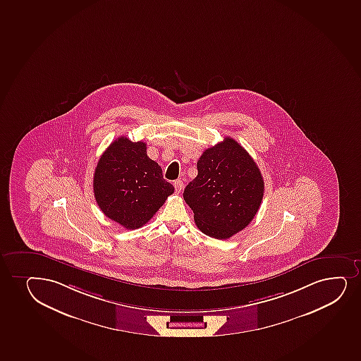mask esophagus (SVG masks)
<instances>
[{
  "instance_id": "1",
  "label": "esophagus",
  "mask_w": 361,
  "mask_h": 361,
  "mask_svg": "<svg viewBox=\"0 0 361 361\" xmlns=\"http://www.w3.org/2000/svg\"><path fill=\"white\" fill-rule=\"evenodd\" d=\"M173 185L174 189H176V192H178L179 194V192L182 191L183 185H184V184H183L182 179H177V180H174Z\"/></svg>"
}]
</instances>
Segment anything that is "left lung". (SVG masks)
<instances>
[{"label": "left lung", "instance_id": "1", "mask_svg": "<svg viewBox=\"0 0 361 361\" xmlns=\"http://www.w3.org/2000/svg\"><path fill=\"white\" fill-rule=\"evenodd\" d=\"M197 171L183 192L197 228L218 240L242 231L257 214L264 196L257 162L238 142L225 137L203 152Z\"/></svg>", "mask_w": 361, "mask_h": 361}]
</instances>
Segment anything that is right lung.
I'll return each mask as SVG.
<instances>
[{"mask_svg":"<svg viewBox=\"0 0 361 361\" xmlns=\"http://www.w3.org/2000/svg\"><path fill=\"white\" fill-rule=\"evenodd\" d=\"M145 142L121 136L101 155L94 174L96 202L109 219L128 230L142 228L173 194Z\"/></svg>","mask_w":361,"mask_h":361,"instance_id":"1","label":"right lung"}]
</instances>
